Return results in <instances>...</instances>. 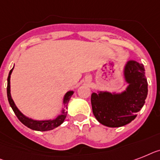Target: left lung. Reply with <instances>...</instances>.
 <instances>
[{
    "label": "left lung",
    "mask_w": 160,
    "mask_h": 160,
    "mask_svg": "<svg viewBox=\"0 0 160 160\" xmlns=\"http://www.w3.org/2000/svg\"><path fill=\"white\" fill-rule=\"evenodd\" d=\"M125 82L128 85L125 91L116 93L93 92L91 97L93 114L99 122L109 128H119L128 124L137 117L148 94V83L142 64L129 60L123 68Z\"/></svg>",
    "instance_id": "left-lung-1"
}]
</instances>
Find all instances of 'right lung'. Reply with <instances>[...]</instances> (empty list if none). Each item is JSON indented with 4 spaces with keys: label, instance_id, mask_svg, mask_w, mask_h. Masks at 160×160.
<instances>
[{
    "label": "right lung",
    "instance_id": "add662e5",
    "mask_svg": "<svg viewBox=\"0 0 160 160\" xmlns=\"http://www.w3.org/2000/svg\"><path fill=\"white\" fill-rule=\"evenodd\" d=\"M13 69H14V67H13V68L9 72V76H8L7 78V97L10 107L12 108L13 111L14 112V113L17 116V118H18V120L23 124H24L25 126L29 128L30 129H32V130L35 131H41V132H46V131L52 130V129L59 127V125H61L64 122L66 116H67V109H68V101L70 100L71 96L73 94V91H69V92H66V94L64 96V99H63L64 108H62L61 113L56 118H54V119L48 120L32 119V118H29L27 116H25L23 113H22L19 111V109L17 108V106L15 105V104H14V101H13V99L11 97V94H10V75H11Z\"/></svg>",
    "mask_w": 160,
    "mask_h": 160
}]
</instances>
